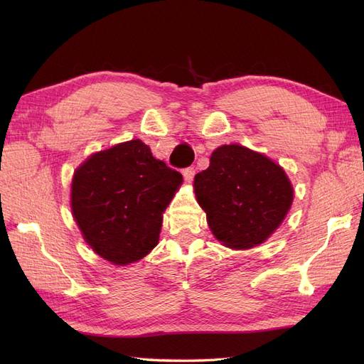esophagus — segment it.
Instances as JSON below:
<instances>
[{"mask_svg":"<svg viewBox=\"0 0 364 364\" xmlns=\"http://www.w3.org/2000/svg\"><path fill=\"white\" fill-rule=\"evenodd\" d=\"M182 174H183L185 182H191L193 178H194V174H196V170H194V167H188V168H185L182 171Z\"/></svg>","mask_w":364,"mask_h":364,"instance_id":"esophagus-1","label":"esophagus"}]
</instances>
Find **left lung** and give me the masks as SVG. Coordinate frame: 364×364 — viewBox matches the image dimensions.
<instances>
[{"instance_id":"left-lung-1","label":"left lung","mask_w":364,"mask_h":364,"mask_svg":"<svg viewBox=\"0 0 364 364\" xmlns=\"http://www.w3.org/2000/svg\"><path fill=\"white\" fill-rule=\"evenodd\" d=\"M194 191L213 234L230 249L266 241L293 202L291 183L279 165L238 144L213 151L209 167L196 174Z\"/></svg>"}]
</instances>
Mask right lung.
<instances>
[{"label":"right lung","instance_id":"obj_1","mask_svg":"<svg viewBox=\"0 0 364 364\" xmlns=\"http://www.w3.org/2000/svg\"><path fill=\"white\" fill-rule=\"evenodd\" d=\"M182 181L139 139L95 153L75 170L71 186L86 243L117 266L146 257L158 245L162 213Z\"/></svg>","mask_w":364,"mask_h":364}]
</instances>
